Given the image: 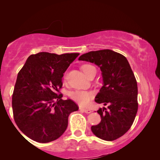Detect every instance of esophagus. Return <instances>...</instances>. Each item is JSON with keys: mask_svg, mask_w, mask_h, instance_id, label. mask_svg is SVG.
<instances>
[{"mask_svg": "<svg viewBox=\"0 0 160 160\" xmlns=\"http://www.w3.org/2000/svg\"><path fill=\"white\" fill-rule=\"evenodd\" d=\"M80 110L86 113H90L92 112V111L90 109H82V108H80Z\"/></svg>", "mask_w": 160, "mask_h": 160, "instance_id": "1", "label": "esophagus"}]
</instances>
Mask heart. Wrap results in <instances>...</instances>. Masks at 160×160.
Returning a JSON list of instances; mask_svg holds the SVG:
<instances>
[{
  "label": "heart",
  "mask_w": 160,
  "mask_h": 160,
  "mask_svg": "<svg viewBox=\"0 0 160 160\" xmlns=\"http://www.w3.org/2000/svg\"><path fill=\"white\" fill-rule=\"evenodd\" d=\"M93 68H95L94 66L91 65H84L82 67V69L85 74L88 76L90 73V70ZM94 96V93L90 91H85V90H75L70 93V97L73 101L77 102L82 107H85L89 104L90 100L92 99Z\"/></svg>",
  "instance_id": "heart-1"
}]
</instances>
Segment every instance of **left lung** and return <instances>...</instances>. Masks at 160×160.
Masks as SVG:
<instances>
[{
  "label": "left lung",
  "mask_w": 160,
  "mask_h": 160,
  "mask_svg": "<svg viewBox=\"0 0 160 160\" xmlns=\"http://www.w3.org/2000/svg\"><path fill=\"white\" fill-rule=\"evenodd\" d=\"M78 60L94 63L102 71L103 86L94 101L108 105V109L97 111L102 120L91 127L92 131L107 141L118 138L131 127L138 107L137 82L128 60L109 49L90 51Z\"/></svg>",
  "instance_id": "left-lung-1"
}]
</instances>
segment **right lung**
Instances as JSON below:
<instances>
[{"instance_id": "1", "label": "right lung", "mask_w": 160, "mask_h": 160, "mask_svg": "<svg viewBox=\"0 0 160 160\" xmlns=\"http://www.w3.org/2000/svg\"><path fill=\"white\" fill-rule=\"evenodd\" d=\"M80 53L32 54L18 72L12 94L13 116L20 131L34 141L47 143L66 131L70 113L78 107L58 94L62 78Z\"/></svg>"}]
</instances>
